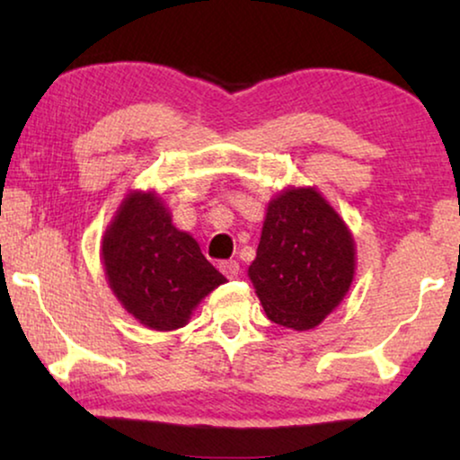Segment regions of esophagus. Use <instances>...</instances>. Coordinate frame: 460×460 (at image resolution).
<instances>
[{
	"label": "esophagus",
	"instance_id": "esophagus-1",
	"mask_svg": "<svg viewBox=\"0 0 460 460\" xmlns=\"http://www.w3.org/2000/svg\"><path fill=\"white\" fill-rule=\"evenodd\" d=\"M219 270L228 276V279H236L238 274H241V266H238V261H222L219 263Z\"/></svg>",
	"mask_w": 460,
	"mask_h": 460
}]
</instances>
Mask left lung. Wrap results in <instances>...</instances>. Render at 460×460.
<instances>
[{
	"instance_id": "obj_1",
	"label": "left lung",
	"mask_w": 460,
	"mask_h": 460,
	"mask_svg": "<svg viewBox=\"0 0 460 460\" xmlns=\"http://www.w3.org/2000/svg\"><path fill=\"white\" fill-rule=\"evenodd\" d=\"M354 274V236L316 188L288 186L270 200L249 279L272 323L316 329L348 295Z\"/></svg>"
}]
</instances>
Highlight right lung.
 <instances>
[{
  "label": "right lung",
  "instance_id": "1",
  "mask_svg": "<svg viewBox=\"0 0 460 460\" xmlns=\"http://www.w3.org/2000/svg\"><path fill=\"white\" fill-rule=\"evenodd\" d=\"M100 255L119 304L153 331L181 329L226 282L192 234L175 228L155 190H131L123 199L106 226Z\"/></svg>",
  "mask_w": 460,
  "mask_h": 460
}]
</instances>
